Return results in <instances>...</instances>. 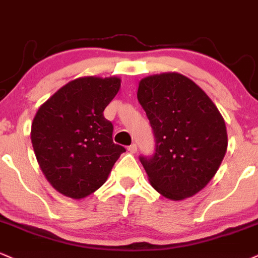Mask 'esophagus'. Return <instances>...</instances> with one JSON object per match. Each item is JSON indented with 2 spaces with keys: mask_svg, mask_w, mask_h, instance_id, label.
Returning <instances> with one entry per match:
<instances>
[{
  "mask_svg": "<svg viewBox=\"0 0 258 258\" xmlns=\"http://www.w3.org/2000/svg\"><path fill=\"white\" fill-rule=\"evenodd\" d=\"M128 151L130 153H136V152H138V145L132 144L130 146H128Z\"/></svg>",
  "mask_w": 258,
  "mask_h": 258,
  "instance_id": "esophagus-1",
  "label": "esophagus"
}]
</instances>
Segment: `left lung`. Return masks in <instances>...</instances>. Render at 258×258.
Here are the masks:
<instances>
[{
    "mask_svg": "<svg viewBox=\"0 0 258 258\" xmlns=\"http://www.w3.org/2000/svg\"><path fill=\"white\" fill-rule=\"evenodd\" d=\"M138 100L156 142L152 156H140L151 184L172 201L195 196L210 182L227 151L219 110L195 82L175 72L141 80Z\"/></svg>",
    "mask_w": 258,
    "mask_h": 258,
    "instance_id": "8db88e82",
    "label": "left lung"
}]
</instances>
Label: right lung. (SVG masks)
<instances>
[{
    "instance_id": "1",
    "label": "right lung",
    "mask_w": 258,
    "mask_h": 258,
    "mask_svg": "<svg viewBox=\"0 0 258 258\" xmlns=\"http://www.w3.org/2000/svg\"><path fill=\"white\" fill-rule=\"evenodd\" d=\"M119 87L117 77L77 78L38 108L32 147L44 176L61 195L74 199L92 195L125 152L113 142V124L104 117Z\"/></svg>"
}]
</instances>
